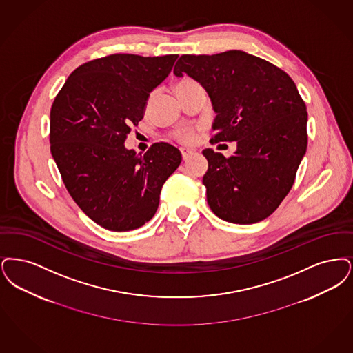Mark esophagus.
<instances>
[{"mask_svg":"<svg viewBox=\"0 0 353 353\" xmlns=\"http://www.w3.org/2000/svg\"><path fill=\"white\" fill-rule=\"evenodd\" d=\"M181 153H182V158H183V161H185V159L192 154V150H188V149H181Z\"/></svg>","mask_w":353,"mask_h":353,"instance_id":"obj_1","label":"esophagus"}]
</instances>
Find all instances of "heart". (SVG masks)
Returning a JSON list of instances; mask_svg holds the SVG:
<instances>
[{
  "mask_svg": "<svg viewBox=\"0 0 353 353\" xmlns=\"http://www.w3.org/2000/svg\"><path fill=\"white\" fill-rule=\"evenodd\" d=\"M191 84H195V81L191 80V79H183V80H181V81L176 84L175 90H176V88H183V87L191 85ZM174 137L176 138L178 141L183 142V143H191V142H194V139H195L196 136H195V132H194L192 128L182 126V128H179V129L175 130Z\"/></svg>",
  "mask_w": 353,
  "mask_h": 353,
  "instance_id": "b5f03b06",
  "label": "heart"
}]
</instances>
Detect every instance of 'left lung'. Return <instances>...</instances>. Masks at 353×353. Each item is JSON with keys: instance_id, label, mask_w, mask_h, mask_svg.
<instances>
[{"instance_id": "8db88e82", "label": "left lung", "mask_w": 353, "mask_h": 353, "mask_svg": "<svg viewBox=\"0 0 353 353\" xmlns=\"http://www.w3.org/2000/svg\"><path fill=\"white\" fill-rule=\"evenodd\" d=\"M174 74H187L208 93L216 113L211 143L237 142L230 158L203 150L208 161L203 184L212 212L233 224L272 215L306 154V104L292 77L240 50L182 55Z\"/></svg>"}]
</instances>
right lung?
<instances>
[{"instance_id": "obj_1", "label": "right lung", "mask_w": 353, "mask_h": 353, "mask_svg": "<svg viewBox=\"0 0 353 353\" xmlns=\"http://www.w3.org/2000/svg\"><path fill=\"white\" fill-rule=\"evenodd\" d=\"M178 55L113 54L77 67L50 113V143L61 179L81 211L103 228L137 230L157 212L162 185L182 154L157 142L143 154L126 149L148 99Z\"/></svg>"}]
</instances>
